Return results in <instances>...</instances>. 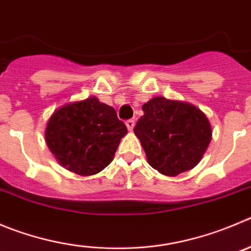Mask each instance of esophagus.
<instances>
[{"mask_svg":"<svg viewBox=\"0 0 251 251\" xmlns=\"http://www.w3.org/2000/svg\"><path fill=\"white\" fill-rule=\"evenodd\" d=\"M126 127H127L128 131H132L133 127H135V121H133V120L126 121Z\"/></svg>","mask_w":251,"mask_h":251,"instance_id":"esophagus-1","label":"esophagus"}]
</instances>
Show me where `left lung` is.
I'll return each instance as SVG.
<instances>
[{
    "mask_svg": "<svg viewBox=\"0 0 251 251\" xmlns=\"http://www.w3.org/2000/svg\"><path fill=\"white\" fill-rule=\"evenodd\" d=\"M142 111L133 132L152 168L176 177L200 163L212 140V126L202 110L154 97L142 105Z\"/></svg>",
    "mask_w": 251,
    "mask_h": 251,
    "instance_id": "8db88e82",
    "label": "left lung"
}]
</instances>
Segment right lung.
<instances>
[{"mask_svg": "<svg viewBox=\"0 0 251 251\" xmlns=\"http://www.w3.org/2000/svg\"><path fill=\"white\" fill-rule=\"evenodd\" d=\"M126 133L127 128L114 107L90 97L55 109L44 136L60 166L79 176H93L114 160Z\"/></svg>", "mask_w": 251, "mask_h": 251, "instance_id": "1", "label": "right lung"}]
</instances>
